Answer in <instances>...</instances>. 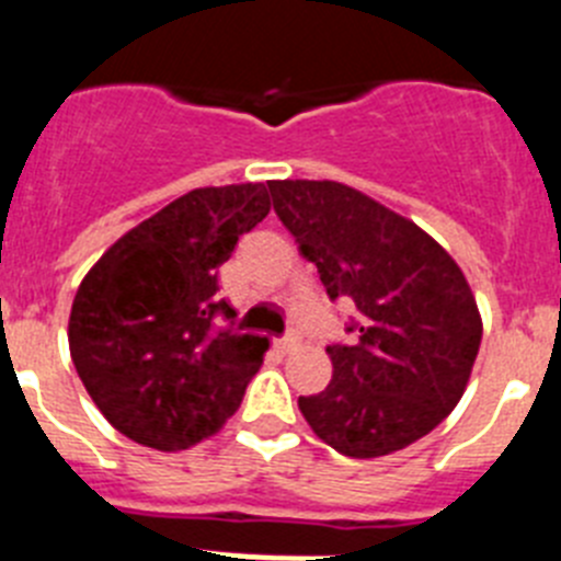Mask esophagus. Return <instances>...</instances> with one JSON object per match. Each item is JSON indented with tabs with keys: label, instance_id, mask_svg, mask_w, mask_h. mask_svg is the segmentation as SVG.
Here are the masks:
<instances>
[{
	"label": "esophagus",
	"instance_id": "34e87169",
	"mask_svg": "<svg viewBox=\"0 0 561 561\" xmlns=\"http://www.w3.org/2000/svg\"><path fill=\"white\" fill-rule=\"evenodd\" d=\"M297 342H300V336H297V334L277 336V340H275V348L280 351V354H289V351L297 348Z\"/></svg>",
	"mask_w": 561,
	"mask_h": 561
}]
</instances>
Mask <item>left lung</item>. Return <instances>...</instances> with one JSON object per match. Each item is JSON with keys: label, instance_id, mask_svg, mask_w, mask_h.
Instances as JSON below:
<instances>
[{"label": "left lung", "instance_id": "8db88e82", "mask_svg": "<svg viewBox=\"0 0 561 561\" xmlns=\"http://www.w3.org/2000/svg\"><path fill=\"white\" fill-rule=\"evenodd\" d=\"M272 207L320 272L331 300L356 309L331 342L334 376L300 413L348 458L424 438L455 410L483 336L478 304L449 252L399 213L340 182H270Z\"/></svg>", "mask_w": 561, "mask_h": 561}]
</instances>
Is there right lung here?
Here are the masks:
<instances>
[{
    "mask_svg": "<svg viewBox=\"0 0 561 561\" xmlns=\"http://www.w3.org/2000/svg\"><path fill=\"white\" fill-rule=\"evenodd\" d=\"M270 213L261 182L196 187L117 238L78 286L69 354L117 433L176 453L238 410L270 340L238 334L219 266Z\"/></svg>",
    "mask_w": 561,
    "mask_h": 561,
    "instance_id": "obj_1",
    "label": "right lung"
}]
</instances>
